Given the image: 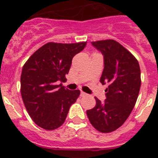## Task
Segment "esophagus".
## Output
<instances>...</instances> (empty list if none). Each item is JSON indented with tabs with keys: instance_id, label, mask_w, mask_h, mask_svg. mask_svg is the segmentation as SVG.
I'll return each mask as SVG.
<instances>
[{
	"instance_id": "34e87169",
	"label": "esophagus",
	"mask_w": 158,
	"mask_h": 158,
	"mask_svg": "<svg viewBox=\"0 0 158 158\" xmlns=\"http://www.w3.org/2000/svg\"><path fill=\"white\" fill-rule=\"evenodd\" d=\"M87 96V94H86L85 93H84V92H81V96Z\"/></svg>"
}]
</instances>
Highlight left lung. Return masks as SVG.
Segmentation results:
<instances>
[{"label": "left lung", "mask_w": 158, "mask_h": 158, "mask_svg": "<svg viewBox=\"0 0 158 158\" xmlns=\"http://www.w3.org/2000/svg\"><path fill=\"white\" fill-rule=\"evenodd\" d=\"M104 56L102 85L107 84L106 99L86 111L89 121L97 131L109 133L120 127L133 110L141 87L139 62L120 43L113 40L92 42Z\"/></svg>", "instance_id": "obj_1"}]
</instances>
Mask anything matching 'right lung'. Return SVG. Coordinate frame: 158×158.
I'll list each match as a JSON object with an SVG mask.
<instances>
[{"mask_svg": "<svg viewBox=\"0 0 158 158\" xmlns=\"http://www.w3.org/2000/svg\"><path fill=\"white\" fill-rule=\"evenodd\" d=\"M87 42L48 43L35 51L23 66L20 91L29 115L38 126L51 131L65 122L69 107L80 96L62 86L73 58Z\"/></svg>", "mask_w": 158, "mask_h": 158, "instance_id": "right-lung-1", "label": "right lung"}]
</instances>
